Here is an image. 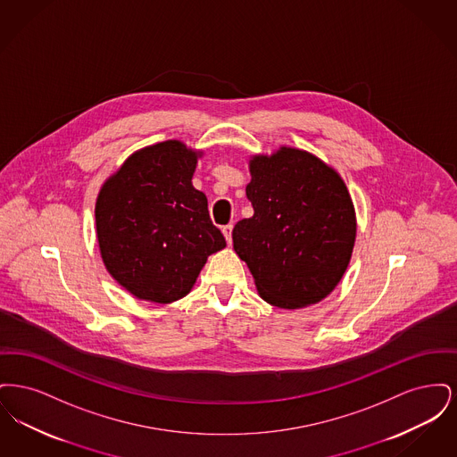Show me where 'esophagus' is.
<instances>
[{"mask_svg":"<svg viewBox=\"0 0 457 457\" xmlns=\"http://www.w3.org/2000/svg\"><path fill=\"white\" fill-rule=\"evenodd\" d=\"M222 233H224V237H226V241H228V243H231V233H233V224H226V226H222Z\"/></svg>","mask_w":457,"mask_h":457,"instance_id":"esophagus-1","label":"esophagus"}]
</instances>
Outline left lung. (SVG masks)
<instances>
[{
  "label": "left lung",
  "mask_w": 457,
  "mask_h": 457,
  "mask_svg": "<svg viewBox=\"0 0 457 457\" xmlns=\"http://www.w3.org/2000/svg\"><path fill=\"white\" fill-rule=\"evenodd\" d=\"M250 173L253 216L235 224V252L267 303L320 302L341 281L356 237L345 181L315 155L286 147L253 157Z\"/></svg>",
  "instance_id": "obj_1"
}]
</instances>
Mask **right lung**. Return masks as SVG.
Masks as SVG:
<instances>
[{
	"label": "right lung",
	"mask_w": 457,
	"mask_h": 457,
	"mask_svg": "<svg viewBox=\"0 0 457 457\" xmlns=\"http://www.w3.org/2000/svg\"><path fill=\"white\" fill-rule=\"evenodd\" d=\"M196 153L178 140L133 154L96 204L97 239L109 274L154 303L183 298L207 257L226 246L207 198L194 188Z\"/></svg>",
	"instance_id": "add662e5"
}]
</instances>
